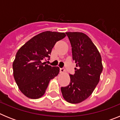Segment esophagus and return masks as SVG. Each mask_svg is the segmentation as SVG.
<instances>
[{"label": "esophagus", "instance_id": "34e87169", "mask_svg": "<svg viewBox=\"0 0 120 120\" xmlns=\"http://www.w3.org/2000/svg\"><path fill=\"white\" fill-rule=\"evenodd\" d=\"M59 72H60V73H64V72H65V70L64 69V68H60V70H59Z\"/></svg>", "mask_w": 120, "mask_h": 120}]
</instances>
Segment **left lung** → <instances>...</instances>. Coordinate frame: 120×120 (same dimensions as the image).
Returning <instances> with one entry per match:
<instances>
[{
    "label": "left lung",
    "instance_id": "8db88e82",
    "mask_svg": "<svg viewBox=\"0 0 120 120\" xmlns=\"http://www.w3.org/2000/svg\"><path fill=\"white\" fill-rule=\"evenodd\" d=\"M71 45L75 73L70 75V82L61 87L64 98L70 103L84 101L94 91L103 70L101 55L88 36L82 32H66Z\"/></svg>",
    "mask_w": 120,
    "mask_h": 120
}]
</instances>
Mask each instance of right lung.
<instances>
[{
	"label": "right lung",
	"instance_id": "obj_1",
	"mask_svg": "<svg viewBox=\"0 0 120 120\" xmlns=\"http://www.w3.org/2000/svg\"><path fill=\"white\" fill-rule=\"evenodd\" d=\"M63 32L45 31L32 38L17 52L12 64L13 75L19 90L32 99L43 96L51 79L59 72L58 67L42 62L48 58L57 41L65 38Z\"/></svg>",
	"mask_w": 120,
	"mask_h": 120
}]
</instances>
